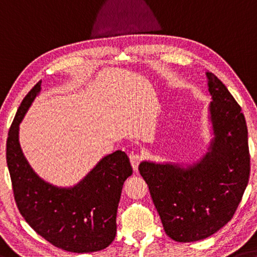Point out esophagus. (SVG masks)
I'll return each mask as SVG.
<instances>
[{
  "instance_id": "obj_1",
  "label": "esophagus",
  "mask_w": 257,
  "mask_h": 257,
  "mask_svg": "<svg viewBox=\"0 0 257 257\" xmlns=\"http://www.w3.org/2000/svg\"><path fill=\"white\" fill-rule=\"evenodd\" d=\"M141 160H142L141 154L133 153L132 156H130V162H132V166H133V168H134V170H135V172H137V170H138V165H140Z\"/></svg>"
}]
</instances>
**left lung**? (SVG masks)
<instances>
[{
  "mask_svg": "<svg viewBox=\"0 0 257 257\" xmlns=\"http://www.w3.org/2000/svg\"><path fill=\"white\" fill-rule=\"evenodd\" d=\"M211 96L214 138L200 161L183 167L143 161L149 185L167 235L191 242L210 237L231 221L249 180L248 132L241 107L213 73L206 72Z\"/></svg>",
  "mask_w": 257,
  "mask_h": 257,
  "instance_id": "obj_1",
  "label": "left lung"
}]
</instances>
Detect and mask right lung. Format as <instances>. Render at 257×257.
<instances>
[{
  "label": "right lung",
  "mask_w": 257,
  "mask_h": 257,
  "mask_svg": "<svg viewBox=\"0 0 257 257\" xmlns=\"http://www.w3.org/2000/svg\"><path fill=\"white\" fill-rule=\"evenodd\" d=\"M41 90L39 81L18 108L7 140V164L17 207L32 229L52 245L72 253H91L111 243L122 186L132 176L127 154L104 157L72 187L47 183L32 169L19 144V124Z\"/></svg>",
  "instance_id": "add662e5"
}]
</instances>
